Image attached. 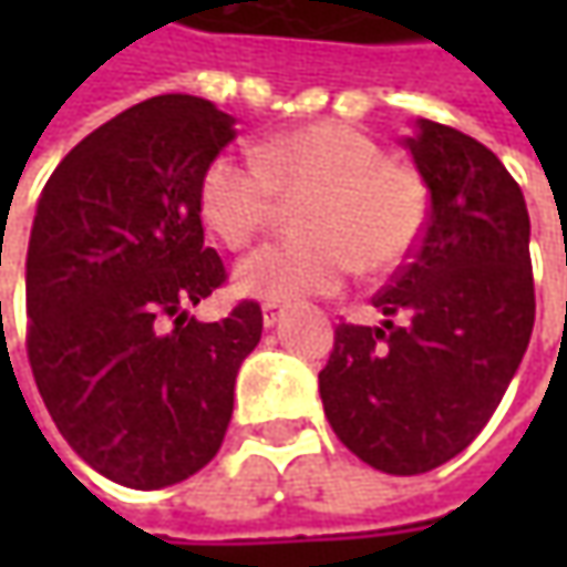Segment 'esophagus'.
I'll return each mask as SVG.
<instances>
[{
    "label": "esophagus",
    "instance_id": "esophagus-1",
    "mask_svg": "<svg viewBox=\"0 0 567 567\" xmlns=\"http://www.w3.org/2000/svg\"><path fill=\"white\" fill-rule=\"evenodd\" d=\"M284 316V306L280 302H261V321H265V328H274L277 321Z\"/></svg>",
    "mask_w": 567,
    "mask_h": 567
}]
</instances>
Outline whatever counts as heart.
Masks as SVG:
<instances>
[{
    "mask_svg": "<svg viewBox=\"0 0 567 567\" xmlns=\"http://www.w3.org/2000/svg\"><path fill=\"white\" fill-rule=\"evenodd\" d=\"M306 239L255 251L236 268L239 293L299 302L340 290L353 274H388L413 255L425 227L423 183L384 147L343 122H316L220 154L202 176V214L233 251L277 220L280 202H302Z\"/></svg>",
    "mask_w": 567,
    "mask_h": 567,
    "instance_id": "obj_1",
    "label": "heart"
}]
</instances>
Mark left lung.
Masks as SVG:
<instances>
[{
  "label": "left lung",
  "instance_id": "1",
  "mask_svg": "<svg viewBox=\"0 0 567 567\" xmlns=\"http://www.w3.org/2000/svg\"><path fill=\"white\" fill-rule=\"evenodd\" d=\"M429 186L413 255L375 293L381 328L338 324L324 416L381 473L442 467L483 432L534 334L530 214L486 144L432 120L403 142Z\"/></svg>",
  "mask_w": 567,
  "mask_h": 567
}]
</instances>
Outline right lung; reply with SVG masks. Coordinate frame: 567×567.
Instances as JSON below:
<instances>
[{
  "instance_id": "1",
  "label": "right lung",
  "mask_w": 567,
  "mask_h": 567,
  "mask_svg": "<svg viewBox=\"0 0 567 567\" xmlns=\"http://www.w3.org/2000/svg\"><path fill=\"white\" fill-rule=\"evenodd\" d=\"M233 122L192 94L144 100L75 144L37 202L33 381L78 457L128 489L183 483L220 451L236 372L261 340L251 299L188 318L227 280L205 246L202 176Z\"/></svg>"
}]
</instances>
